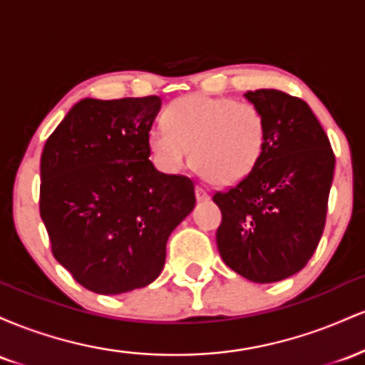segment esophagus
<instances>
[{
  "label": "esophagus",
  "instance_id": "obj_1",
  "mask_svg": "<svg viewBox=\"0 0 365 365\" xmlns=\"http://www.w3.org/2000/svg\"><path fill=\"white\" fill-rule=\"evenodd\" d=\"M195 197H197V200H200V202H202V200L209 199V192L204 187L197 185L195 187Z\"/></svg>",
  "mask_w": 365,
  "mask_h": 365
}]
</instances>
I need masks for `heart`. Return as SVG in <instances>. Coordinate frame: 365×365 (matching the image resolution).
Wrapping results in <instances>:
<instances>
[{
    "label": "heart",
    "mask_w": 365,
    "mask_h": 365,
    "mask_svg": "<svg viewBox=\"0 0 365 365\" xmlns=\"http://www.w3.org/2000/svg\"><path fill=\"white\" fill-rule=\"evenodd\" d=\"M165 127L149 132L158 165L178 171L192 149L194 168L215 185H233L252 173L266 145V118L252 103L194 94L166 108Z\"/></svg>",
    "instance_id": "b5f03b06"
}]
</instances>
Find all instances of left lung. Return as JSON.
I'll return each mask as SVG.
<instances>
[{
    "instance_id": "1",
    "label": "left lung",
    "mask_w": 365,
    "mask_h": 365,
    "mask_svg": "<svg viewBox=\"0 0 365 365\" xmlns=\"http://www.w3.org/2000/svg\"><path fill=\"white\" fill-rule=\"evenodd\" d=\"M264 113L266 145L252 173L212 200L221 209L217 249L255 283L299 273L316 252L328 212L334 153L309 104L276 89L247 92Z\"/></svg>"
}]
</instances>
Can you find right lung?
Segmentation results:
<instances>
[{
	"instance_id": "1",
	"label": "right lung",
	"mask_w": 365,
	"mask_h": 365,
	"mask_svg": "<svg viewBox=\"0 0 365 365\" xmlns=\"http://www.w3.org/2000/svg\"><path fill=\"white\" fill-rule=\"evenodd\" d=\"M159 108V96L82 99L44 144L39 211L51 252L94 293L153 283L170 233L195 206L190 178L149 161Z\"/></svg>"
}]
</instances>
